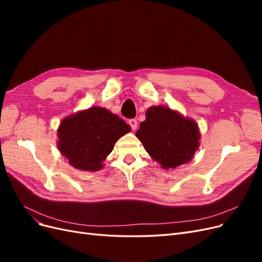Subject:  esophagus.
Listing matches in <instances>:
<instances>
[{"label": "esophagus", "instance_id": "1", "mask_svg": "<svg viewBox=\"0 0 262 262\" xmlns=\"http://www.w3.org/2000/svg\"><path fill=\"white\" fill-rule=\"evenodd\" d=\"M129 124L131 126V129L134 131V130L137 129V126H138V121L136 120V119H131V120L129 121Z\"/></svg>", "mask_w": 262, "mask_h": 262}]
</instances>
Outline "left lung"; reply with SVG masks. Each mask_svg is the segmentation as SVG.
Here are the masks:
<instances>
[{"label":"left lung","mask_w":262,"mask_h":262,"mask_svg":"<svg viewBox=\"0 0 262 262\" xmlns=\"http://www.w3.org/2000/svg\"><path fill=\"white\" fill-rule=\"evenodd\" d=\"M145 117L136 136L162 168L173 169L192 160L201 138L193 119L165 106L149 107Z\"/></svg>","instance_id":"left-lung-1"}]
</instances>
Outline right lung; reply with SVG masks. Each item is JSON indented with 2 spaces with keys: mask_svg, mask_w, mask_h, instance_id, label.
Instances as JSON below:
<instances>
[{
  "mask_svg": "<svg viewBox=\"0 0 262 262\" xmlns=\"http://www.w3.org/2000/svg\"><path fill=\"white\" fill-rule=\"evenodd\" d=\"M131 131L120 117L102 107L81 110L61 121L57 146L75 169L97 171L116 142Z\"/></svg>",
  "mask_w": 262,
  "mask_h": 262,
  "instance_id": "add662e5",
  "label": "right lung"
}]
</instances>
